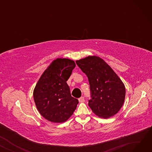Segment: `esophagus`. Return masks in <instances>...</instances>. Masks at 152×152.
<instances>
[{
    "mask_svg": "<svg viewBox=\"0 0 152 152\" xmlns=\"http://www.w3.org/2000/svg\"><path fill=\"white\" fill-rule=\"evenodd\" d=\"M78 100H79V102H80V103H83V102H84L85 101V99H84V97H80Z\"/></svg>",
    "mask_w": 152,
    "mask_h": 152,
    "instance_id": "34e87169",
    "label": "esophagus"
}]
</instances>
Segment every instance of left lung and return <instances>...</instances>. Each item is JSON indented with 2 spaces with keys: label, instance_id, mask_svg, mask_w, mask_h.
<instances>
[{
  "label": "left lung",
  "instance_id": "8db88e82",
  "mask_svg": "<svg viewBox=\"0 0 152 152\" xmlns=\"http://www.w3.org/2000/svg\"><path fill=\"white\" fill-rule=\"evenodd\" d=\"M76 63L88 78L91 95L88 104L93 112L103 118L116 115L123 105L126 95L120 78L97 56H89Z\"/></svg>",
  "mask_w": 152,
  "mask_h": 152
}]
</instances>
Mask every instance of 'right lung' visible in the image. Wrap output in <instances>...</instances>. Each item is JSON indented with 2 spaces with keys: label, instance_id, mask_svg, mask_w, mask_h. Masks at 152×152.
Segmentation results:
<instances>
[{
  "label": "right lung",
  "instance_id": "right-lung-1",
  "mask_svg": "<svg viewBox=\"0 0 152 152\" xmlns=\"http://www.w3.org/2000/svg\"><path fill=\"white\" fill-rule=\"evenodd\" d=\"M75 66L73 60L57 58L39 79L33 92L34 100L39 112L48 121L65 122L76 108L78 100L71 96L66 83Z\"/></svg>",
  "mask_w": 152,
  "mask_h": 152
}]
</instances>
